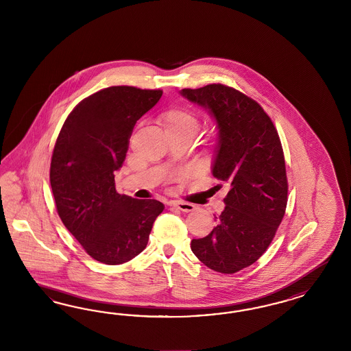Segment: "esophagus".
<instances>
[{
	"instance_id": "1",
	"label": "esophagus",
	"mask_w": 351,
	"mask_h": 351,
	"mask_svg": "<svg viewBox=\"0 0 351 351\" xmlns=\"http://www.w3.org/2000/svg\"><path fill=\"white\" fill-rule=\"evenodd\" d=\"M170 206L173 207V208L180 210L182 213H191L195 208L194 204L188 202H181V201H172V202H170Z\"/></svg>"
}]
</instances>
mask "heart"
Masks as SVG:
<instances>
[{
    "label": "heart",
    "instance_id": "heart-1",
    "mask_svg": "<svg viewBox=\"0 0 351 351\" xmlns=\"http://www.w3.org/2000/svg\"><path fill=\"white\" fill-rule=\"evenodd\" d=\"M160 125L167 135L194 136L199 128V119L188 109L172 108L162 113Z\"/></svg>",
    "mask_w": 351,
    "mask_h": 351
}]
</instances>
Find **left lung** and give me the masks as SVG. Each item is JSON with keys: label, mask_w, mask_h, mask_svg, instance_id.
I'll return each instance as SVG.
<instances>
[{"label": "left lung", "mask_w": 351, "mask_h": 351, "mask_svg": "<svg viewBox=\"0 0 351 351\" xmlns=\"http://www.w3.org/2000/svg\"><path fill=\"white\" fill-rule=\"evenodd\" d=\"M180 95L213 118L217 143L213 175L228 184L225 208L193 254L215 271L233 274L252 265L273 241L287 206V176L280 140L264 109L233 87L213 84Z\"/></svg>", "instance_id": "obj_1"}]
</instances>
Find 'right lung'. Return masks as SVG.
<instances>
[{
    "label": "right lung",
    "instance_id": "add662e5",
    "mask_svg": "<svg viewBox=\"0 0 351 351\" xmlns=\"http://www.w3.org/2000/svg\"><path fill=\"white\" fill-rule=\"evenodd\" d=\"M160 90L112 86L84 99L65 119L53 148L50 184L65 228L86 252L108 265L128 263L148 245L165 206L116 191L136 121Z\"/></svg>",
    "mask_w": 351,
    "mask_h": 351
}]
</instances>
